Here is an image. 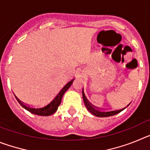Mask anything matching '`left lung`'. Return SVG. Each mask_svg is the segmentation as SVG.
Here are the masks:
<instances>
[{
	"label": "left lung",
	"instance_id": "left-lung-1",
	"mask_svg": "<svg viewBox=\"0 0 150 150\" xmlns=\"http://www.w3.org/2000/svg\"><path fill=\"white\" fill-rule=\"evenodd\" d=\"M83 101H84V104L86 105V107L87 108L88 111L91 112V114H93L94 116H98V117H108V116H113V115H116L119 112H120L121 111H122L123 110H125L126 107H124L121 110H111V111H101L99 110L96 109L95 107H94L92 104L90 103L89 101L88 100V99L86 98V97L85 95L84 91H83ZM129 105V104H128ZM127 106V107H128Z\"/></svg>",
	"mask_w": 150,
	"mask_h": 150
}]
</instances>
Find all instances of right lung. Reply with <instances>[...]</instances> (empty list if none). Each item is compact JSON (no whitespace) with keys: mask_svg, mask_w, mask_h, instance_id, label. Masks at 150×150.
Instances as JSON below:
<instances>
[{"mask_svg":"<svg viewBox=\"0 0 150 150\" xmlns=\"http://www.w3.org/2000/svg\"><path fill=\"white\" fill-rule=\"evenodd\" d=\"M74 80V79H71V81H69L67 84L62 88V89L59 91V92L54 97V98L51 100L50 102H49L48 104H46L44 106H42L41 107H30L26 106L25 104H24L22 102H21L20 100L17 98L16 100H18V102L19 103L21 106L23 107L24 109H25L26 110L29 111L30 112L33 113V114L38 115V116H48L50 115L53 114L54 112H56V110H58V107L60 105L61 102H62V98L63 97L64 94L65 93V91L70 88V86H71V84L73 83V81Z\"/></svg>","mask_w":150,"mask_h":150,"instance_id":"right-lung-1","label":"right lung"}]
</instances>
